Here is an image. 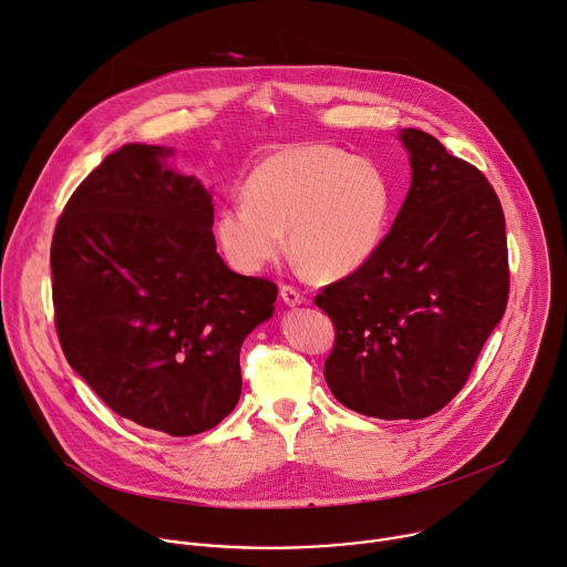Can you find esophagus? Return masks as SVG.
Returning <instances> with one entry per match:
<instances>
[{"instance_id":"esophagus-1","label":"esophagus","mask_w":567,"mask_h":567,"mask_svg":"<svg viewBox=\"0 0 567 567\" xmlns=\"http://www.w3.org/2000/svg\"><path fill=\"white\" fill-rule=\"evenodd\" d=\"M280 298H282L285 305H289V307H296V305H302V302H305V296H302L296 287H291V285H282V287H280Z\"/></svg>"}]
</instances>
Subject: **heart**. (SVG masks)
<instances>
[{"label":"heart","mask_w":567,"mask_h":567,"mask_svg":"<svg viewBox=\"0 0 567 567\" xmlns=\"http://www.w3.org/2000/svg\"><path fill=\"white\" fill-rule=\"evenodd\" d=\"M241 206L217 213L213 233L237 271L254 274L285 251L313 280H339L379 249L392 186L370 158L328 143L276 150L249 173Z\"/></svg>","instance_id":"1"}]
</instances>
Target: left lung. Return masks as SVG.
I'll use <instances>...</instances> for the list:
<instances>
[{
  "mask_svg": "<svg viewBox=\"0 0 567 567\" xmlns=\"http://www.w3.org/2000/svg\"><path fill=\"white\" fill-rule=\"evenodd\" d=\"M413 184L374 256L322 287L334 322L332 394L368 417L422 420L464 388L509 298L505 213L494 186L409 127Z\"/></svg>",
  "mask_w": 567,
  "mask_h": 567,
  "instance_id": "1",
  "label": "left lung"
}]
</instances>
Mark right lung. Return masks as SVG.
Here are the masks:
<instances>
[{"label":"right lung","mask_w":567,"mask_h":567,"mask_svg":"<svg viewBox=\"0 0 567 567\" xmlns=\"http://www.w3.org/2000/svg\"><path fill=\"white\" fill-rule=\"evenodd\" d=\"M171 154L127 143L105 156L55 224L51 278L69 365L116 415L186 437L235 409L239 348L278 287L224 265L210 195Z\"/></svg>","instance_id":"add662e5"}]
</instances>
